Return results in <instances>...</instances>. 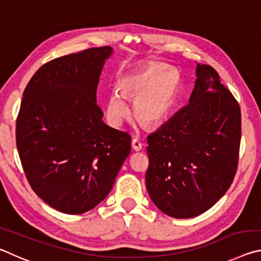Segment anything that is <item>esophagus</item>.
<instances>
[{
  "instance_id": "1",
  "label": "esophagus",
  "mask_w": 261,
  "mask_h": 261,
  "mask_svg": "<svg viewBox=\"0 0 261 261\" xmlns=\"http://www.w3.org/2000/svg\"><path fill=\"white\" fill-rule=\"evenodd\" d=\"M131 145H132V148H134L135 151H137V152L140 151V149L143 148V144L140 143L138 138H134V139H132Z\"/></svg>"
}]
</instances>
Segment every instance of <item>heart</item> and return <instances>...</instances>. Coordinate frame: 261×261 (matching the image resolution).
<instances>
[{"label": "heart", "mask_w": 261, "mask_h": 261, "mask_svg": "<svg viewBox=\"0 0 261 261\" xmlns=\"http://www.w3.org/2000/svg\"><path fill=\"white\" fill-rule=\"evenodd\" d=\"M179 85V74L175 69L162 64H151L123 77L120 91L110 93L107 116L114 125L121 124L129 114L125 99L134 100L136 118L147 126H156L166 120L173 109Z\"/></svg>", "instance_id": "1"}]
</instances>
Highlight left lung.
<instances>
[{
  "label": "left lung",
  "mask_w": 261,
  "mask_h": 261,
  "mask_svg": "<svg viewBox=\"0 0 261 261\" xmlns=\"http://www.w3.org/2000/svg\"><path fill=\"white\" fill-rule=\"evenodd\" d=\"M189 105L147 137L146 188L159 210L189 219L210 210L235 177L240 105L206 64H197Z\"/></svg>",
  "instance_id": "left-lung-1"
}]
</instances>
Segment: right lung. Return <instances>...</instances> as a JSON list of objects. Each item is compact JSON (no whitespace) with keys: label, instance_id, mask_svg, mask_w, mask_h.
Masks as SVG:
<instances>
[{"label":"right lung","instance_id":"right-lung-1","mask_svg":"<svg viewBox=\"0 0 261 261\" xmlns=\"http://www.w3.org/2000/svg\"><path fill=\"white\" fill-rule=\"evenodd\" d=\"M109 46L43 64L26 86L16 143L31 188L53 208L83 214L112 190L131 136L102 121L96 90Z\"/></svg>","mask_w":261,"mask_h":261}]
</instances>
